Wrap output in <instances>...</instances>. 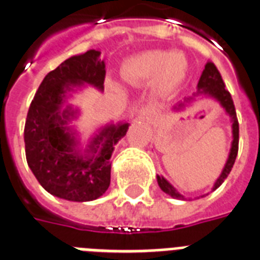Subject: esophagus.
<instances>
[{"label":"esophagus","mask_w":260,"mask_h":260,"mask_svg":"<svg viewBox=\"0 0 260 260\" xmlns=\"http://www.w3.org/2000/svg\"><path fill=\"white\" fill-rule=\"evenodd\" d=\"M151 112H152V109L148 108V107H147V108L140 109V117H141V119H145V117H148V116L151 115Z\"/></svg>","instance_id":"esophagus-1"}]
</instances>
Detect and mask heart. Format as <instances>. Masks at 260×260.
<instances>
[{
  "instance_id": "obj_1",
  "label": "heart",
  "mask_w": 260,
  "mask_h": 260,
  "mask_svg": "<svg viewBox=\"0 0 260 260\" xmlns=\"http://www.w3.org/2000/svg\"><path fill=\"white\" fill-rule=\"evenodd\" d=\"M188 76V61L183 53L168 50H145L128 57L121 65V77L134 86L153 81L156 93L176 94Z\"/></svg>"
}]
</instances>
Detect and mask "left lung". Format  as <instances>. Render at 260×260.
<instances>
[{
  "label": "left lung",
  "instance_id": "1",
  "mask_svg": "<svg viewBox=\"0 0 260 260\" xmlns=\"http://www.w3.org/2000/svg\"><path fill=\"white\" fill-rule=\"evenodd\" d=\"M210 97V99H214L221 105V108L224 109L225 113L230 116V120H231V128H233V143H231V149H230L229 159L225 161L224 168L221 171L220 176L216 179L214 187H212V191H215L216 188H219L221 185V183L227 179V176L230 175L231 170H233L234 163H235L236 155H238V145H239V123H238V119H236V112H235V105H234L233 97L230 94V92L225 89L224 82L221 79L220 73H219L218 68L215 67L214 62H207L206 67H204V71L200 76L199 82H198V92L193 93V96L185 99L184 103H180L179 105H176L174 108V111H183V109L187 107L188 104H191L192 101H195L196 97ZM157 179V184L161 188V191L166 192L167 195H170L171 198L174 199H180L185 200V198L181 195L178 189L175 188L174 185L171 184L170 181L164 179L163 176H156Z\"/></svg>",
  "mask_w": 260,
  "mask_h": 260
}]
</instances>
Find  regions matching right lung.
<instances>
[{
    "label": "right lung",
    "mask_w": 260,
    "mask_h": 260,
    "mask_svg": "<svg viewBox=\"0 0 260 260\" xmlns=\"http://www.w3.org/2000/svg\"><path fill=\"white\" fill-rule=\"evenodd\" d=\"M101 52L89 49L69 57L42 80L27 112L25 153L29 168L42 188L69 202H90L111 184V156L129 124L109 123L97 129L85 148L69 125L79 109L68 103L86 85L104 90L105 62Z\"/></svg>",
    "instance_id": "1"
}]
</instances>
